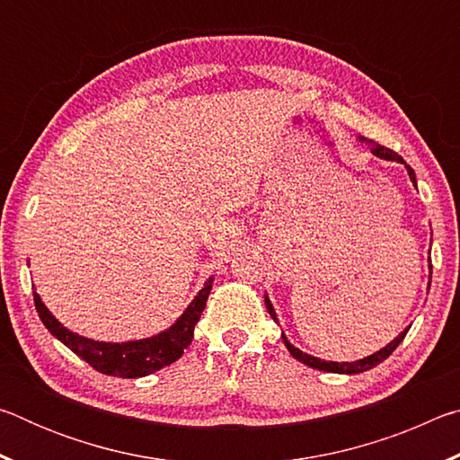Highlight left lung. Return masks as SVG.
I'll return each instance as SVG.
<instances>
[{"mask_svg": "<svg viewBox=\"0 0 460 460\" xmlns=\"http://www.w3.org/2000/svg\"><path fill=\"white\" fill-rule=\"evenodd\" d=\"M363 142L369 146V150H371L373 154H376L377 158L395 160V162H402V164H406V162H403V158H402V155H400L398 152L389 150V147L381 146V144H376V142H371V139H365V137H363ZM406 168H408V174H410V178H411V182L416 184L414 170H411L410 166H406ZM266 308H268V313L271 314V318H274V321H276V313H274V308H271V302L268 300V296H266ZM406 334H408V329L403 331V332H400L398 337H395L392 342H389V345H385L384 349H381V351L373 353V355H369V357H365V359H359V361H355V363L321 361V359H316V357H310V355H306V353L298 351V349H296L294 345H290V342H288V339L284 337V334H282V339H284V342H286L288 351L292 353V357H296V359L302 361V363H306L308 367H314V369H321V371H329V373H361V371H367V369H371V367H376V365H379L381 361H385L387 357L395 351V347L400 345V342L403 341V337H406Z\"/></svg>", "mask_w": 460, "mask_h": 460, "instance_id": "1", "label": "left lung"}]
</instances>
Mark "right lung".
Here are the masks:
<instances>
[{
	"label": "right lung",
	"mask_w": 460,
	"mask_h": 460,
	"mask_svg": "<svg viewBox=\"0 0 460 460\" xmlns=\"http://www.w3.org/2000/svg\"><path fill=\"white\" fill-rule=\"evenodd\" d=\"M211 282L208 279L207 286L197 294V298L190 302V306L184 310V314L178 318L174 326L168 331L155 334L152 339L144 341H131V342H99L79 337L71 331H66L57 318L50 314V310L42 305L40 296L34 292V306L38 310V316L44 323L54 337L71 349L73 353L87 361L93 369L105 376L113 377H126L136 379L150 376V373L158 371L166 365L181 359L184 349L190 345L194 324L205 310L208 292H211Z\"/></svg>",
	"instance_id": "1"
}]
</instances>
